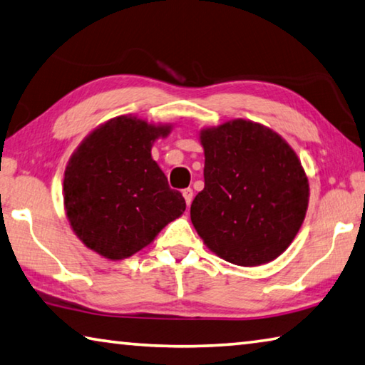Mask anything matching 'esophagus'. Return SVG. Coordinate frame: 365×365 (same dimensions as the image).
<instances>
[{
    "instance_id": "obj_1",
    "label": "esophagus",
    "mask_w": 365,
    "mask_h": 365,
    "mask_svg": "<svg viewBox=\"0 0 365 365\" xmlns=\"http://www.w3.org/2000/svg\"><path fill=\"white\" fill-rule=\"evenodd\" d=\"M182 197H184V200H186L187 207H189V205H190V202H192V199H194V190L190 189V187L184 189V190H182Z\"/></svg>"
}]
</instances>
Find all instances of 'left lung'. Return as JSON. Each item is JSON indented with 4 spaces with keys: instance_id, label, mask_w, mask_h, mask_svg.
Instances as JSON below:
<instances>
[{
    "instance_id": "1",
    "label": "left lung",
    "mask_w": 365,
    "mask_h": 365,
    "mask_svg": "<svg viewBox=\"0 0 365 365\" xmlns=\"http://www.w3.org/2000/svg\"><path fill=\"white\" fill-rule=\"evenodd\" d=\"M205 187L190 205L203 244L237 266L280 257L302 227L308 176L295 150L276 131L237 118L203 128Z\"/></svg>"
}]
</instances>
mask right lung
<instances>
[{"instance_id": "1", "label": "right lung", "mask_w": 365, "mask_h": 365, "mask_svg": "<svg viewBox=\"0 0 365 365\" xmlns=\"http://www.w3.org/2000/svg\"><path fill=\"white\" fill-rule=\"evenodd\" d=\"M171 125L120 115L99 125L72 153L63 173V207L89 250L125 259L153 242L186 210L152 158V144Z\"/></svg>"}]
</instances>
